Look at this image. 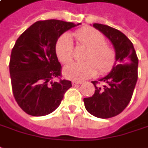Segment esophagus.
I'll use <instances>...</instances> for the list:
<instances>
[{"mask_svg":"<svg viewBox=\"0 0 148 148\" xmlns=\"http://www.w3.org/2000/svg\"><path fill=\"white\" fill-rule=\"evenodd\" d=\"M82 83V82H80V81H72V85H78V84H81Z\"/></svg>","mask_w":148,"mask_h":148,"instance_id":"34e87169","label":"esophagus"}]
</instances>
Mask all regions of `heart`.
Segmentation results:
<instances>
[{
    "label": "heart",
    "mask_w": 148,
    "mask_h": 148,
    "mask_svg": "<svg viewBox=\"0 0 148 148\" xmlns=\"http://www.w3.org/2000/svg\"><path fill=\"white\" fill-rule=\"evenodd\" d=\"M78 46L87 49L84 56L85 62H74L65 67L64 74L66 78L74 80H83L96 73L103 74L112 68L115 61V52L112 47L105 44L104 36L95 29L83 27L72 33ZM57 56L63 64H68L74 57V45L67 35L61 36L56 45Z\"/></svg>",
    "instance_id": "obj_1"
}]
</instances>
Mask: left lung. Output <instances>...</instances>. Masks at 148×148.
<instances>
[{"mask_svg":"<svg viewBox=\"0 0 148 148\" xmlns=\"http://www.w3.org/2000/svg\"><path fill=\"white\" fill-rule=\"evenodd\" d=\"M93 27L111 41L115 49V62L110 73L97 81L94 95L84 98L87 111L99 118H110L122 112L130 103L138 79L137 55L132 42L122 32L107 25L94 23Z\"/></svg>","mask_w":148,"mask_h":148,"instance_id":"1","label":"left lung"}]
</instances>
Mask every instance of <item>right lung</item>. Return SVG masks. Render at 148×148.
Wrapping results in <instances>:
<instances>
[{"mask_svg":"<svg viewBox=\"0 0 148 148\" xmlns=\"http://www.w3.org/2000/svg\"><path fill=\"white\" fill-rule=\"evenodd\" d=\"M81 23L50 19L38 21L19 36L12 49L10 74L15 100L29 115H48L58 108L70 81L61 75L56 53L60 36Z\"/></svg>","mask_w":148,"mask_h":148,"instance_id":"right-lung-1","label":"right lung"}]
</instances>
